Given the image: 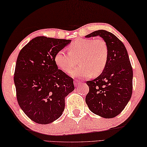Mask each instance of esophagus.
<instances>
[{
  "instance_id": "obj_1",
  "label": "esophagus",
  "mask_w": 147,
  "mask_h": 147,
  "mask_svg": "<svg viewBox=\"0 0 147 147\" xmlns=\"http://www.w3.org/2000/svg\"><path fill=\"white\" fill-rule=\"evenodd\" d=\"M82 82H80V81H79V80H76V81H74V85H75V86H79L80 84H81Z\"/></svg>"
}]
</instances>
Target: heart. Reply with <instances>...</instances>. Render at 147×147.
<instances>
[{
	"label": "heart",
	"instance_id": "obj_1",
	"mask_svg": "<svg viewBox=\"0 0 147 147\" xmlns=\"http://www.w3.org/2000/svg\"><path fill=\"white\" fill-rule=\"evenodd\" d=\"M68 51L59 50L55 61L59 69L68 72L79 59L81 65L70 72L74 76H98L104 70L109 58V48L103 38H77L68 46Z\"/></svg>",
	"mask_w": 147,
	"mask_h": 147
}]
</instances>
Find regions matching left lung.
<instances>
[{"label": "left lung", "mask_w": 147, "mask_h": 147, "mask_svg": "<svg viewBox=\"0 0 147 147\" xmlns=\"http://www.w3.org/2000/svg\"><path fill=\"white\" fill-rule=\"evenodd\" d=\"M100 36L106 42L109 58L103 72L87 81L89 91L86 102L89 110L103 118L118 115L130 100L133 91V68L124 44L115 35L100 30L86 37Z\"/></svg>", "instance_id": "1"}]
</instances>
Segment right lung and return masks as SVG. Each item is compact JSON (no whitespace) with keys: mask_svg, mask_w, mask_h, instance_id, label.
I'll use <instances>...</instances> for the list:
<instances>
[{"mask_svg":"<svg viewBox=\"0 0 147 147\" xmlns=\"http://www.w3.org/2000/svg\"><path fill=\"white\" fill-rule=\"evenodd\" d=\"M71 40L40 36L18 56L14 75L16 97L24 113L36 123L47 124L60 117L65 98L74 90L73 79L58 69L56 54Z\"/></svg>","mask_w":147,"mask_h":147,"instance_id":"obj_1","label":"right lung"}]
</instances>
